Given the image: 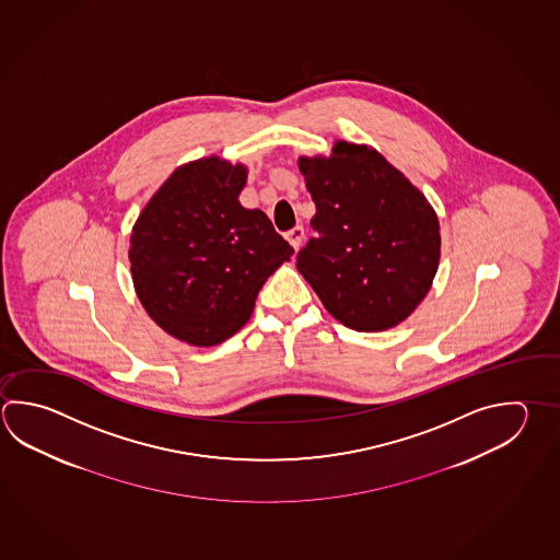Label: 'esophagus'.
<instances>
[{
  "label": "esophagus",
  "instance_id": "esophagus-1",
  "mask_svg": "<svg viewBox=\"0 0 560 560\" xmlns=\"http://www.w3.org/2000/svg\"><path fill=\"white\" fill-rule=\"evenodd\" d=\"M287 242L291 243L295 249H299V245L303 243V240H305V230L301 228V225H296V228H293L291 232H287Z\"/></svg>",
  "mask_w": 560,
  "mask_h": 560
}]
</instances>
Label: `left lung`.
I'll return each mask as SVG.
<instances>
[{"instance_id":"1","label":"left lung","mask_w":560,"mask_h":560,"mask_svg":"<svg viewBox=\"0 0 560 560\" xmlns=\"http://www.w3.org/2000/svg\"><path fill=\"white\" fill-rule=\"evenodd\" d=\"M317 213L296 269L332 317L378 332L410 317L440 264L430 201L374 148L340 140L330 159H299Z\"/></svg>"}]
</instances>
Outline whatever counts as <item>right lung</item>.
Segmentation results:
<instances>
[{
	"instance_id": "right-lung-1",
	"label": "right lung",
	"mask_w": 560,
	"mask_h": 560,
	"mask_svg": "<svg viewBox=\"0 0 560 560\" xmlns=\"http://www.w3.org/2000/svg\"><path fill=\"white\" fill-rule=\"evenodd\" d=\"M247 168L218 156L179 166L138 215L130 271L138 299L168 335L213 347L254 313L257 293L293 247L261 210H245Z\"/></svg>"
}]
</instances>
